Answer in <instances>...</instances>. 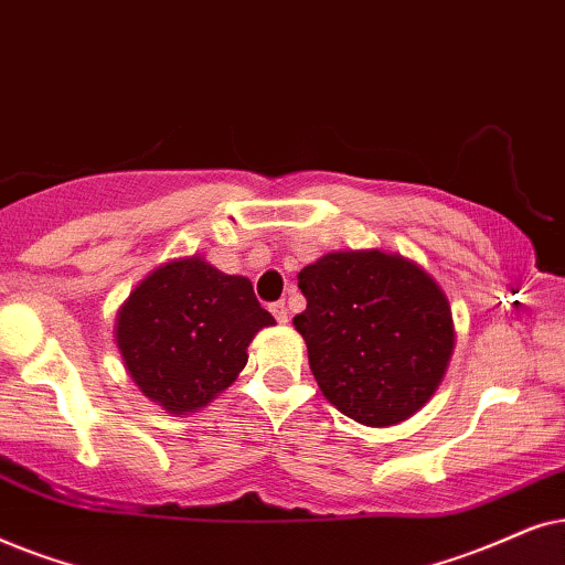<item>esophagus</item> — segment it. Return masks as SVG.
<instances>
[{
    "label": "esophagus",
    "mask_w": 565,
    "mask_h": 565,
    "mask_svg": "<svg viewBox=\"0 0 565 565\" xmlns=\"http://www.w3.org/2000/svg\"><path fill=\"white\" fill-rule=\"evenodd\" d=\"M270 312H274V318L281 322H289V307H287V302H284V299H278V302H274L270 305Z\"/></svg>",
    "instance_id": "34e87169"
}]
</instances>
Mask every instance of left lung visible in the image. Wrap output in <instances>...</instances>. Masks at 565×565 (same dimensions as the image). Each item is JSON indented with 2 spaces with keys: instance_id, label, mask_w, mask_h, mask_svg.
<instances>
[{
  "instance_id": "left-lung-1",
  "label": "left lung",
  "mask_w": 565,
  "mask_h": 565,
  "mask_svg": "<svg viewBox=\"0 0 565 565\" xmlns=\"http://www.w3.org/2000/svg\"><path fill=\"white\" fill-rule=\"evenodd\" d=\"M295 318L318 387L343 416L393 426L424 408L455 349L452 310L418 263L382 250L328 253L299 270Z\"/></svg>"
}]
</instances>
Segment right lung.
Returning <instances> with one entry per match:
<instances>
[{"mask_svg":"<svg viewBox=\"0 0 565 565\" xmlns=\"http://www.w3.org/2000/svg\"><path fill=\"white\" fill-rule=\"evenodd\" d=\"M276 326L245 276L204 258L170 260L131 291L116 318V345L134 385L172 416H188L227 390L247 345Z\"/></svg>","mask_w":565,"mask_h":565,"instance_id":"add662e5","label":"right lung"}]
</instances>
